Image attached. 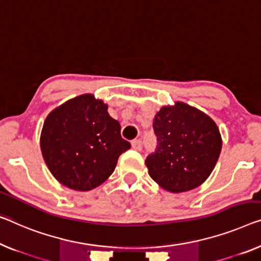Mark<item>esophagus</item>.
I'll return each mask as SVG.
<instances>
[{
    "label": "esophagus",
    "mask_w": 261,
    "mask_h": 261,
    "mask_svg": "<svg viewBox=\"0 0 261 261\" xmlns=\"http://www.w3.org/2000/svg\"><path fill=\"white\" fill-rule=\"evenodd\" d=\"M142 145H143V144H142L141 139H135V141L131 142L132 149H135V150H137V151L142 150Z\"/></svg>",
    "instance_id": "esophagus-1"
}]
</instances>
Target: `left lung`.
<instances>
[{
    "label": "left lung",
    "instance_id": "8db88e82",
    "mask_svg": "<svg viewBox=\"0 0 261 261\" xmlns=\"http://www.w3.org/2000/svg\"><path fill=\"white\" fill-rule=\"evenodd\" d=\"M157 149L147 155L149 174L172 193L198 188L215 169L221 136L207 115L182 102L163 107L153 119Z\"/></svg>",
    "mask_w": 261,
    "mask_h": 261
}]
</instances>
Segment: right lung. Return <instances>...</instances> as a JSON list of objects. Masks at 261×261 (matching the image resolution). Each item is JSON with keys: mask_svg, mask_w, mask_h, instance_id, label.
<instances>
[{"mask_svg": "<svg viewBox=\"0 0 261 261\" xmlns=\"http://www.w3.org/2000/svg\"><path fill=\"white\" fill-rule=\"evenodd\" d=\"M41 151L56 179L76 191H90L115 171L118 157L131 145L108 106L85 93L69 99L45 118Z\"/></svg>", "mask_w": 261, "mask_h": 261, "instance_id": "obj_1", "label": "right lung"}]
</instances>
